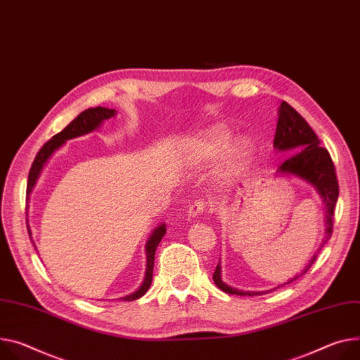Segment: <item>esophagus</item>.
I'll return each mask as SVG.
<instances>
[{
  "label": "esophagus",
  "mask_w": 360,
  "mask_h": 360,
  "mask_svg": "<svg viewBox=\"0 0 360 360\" xmlns=\"http://www.w3.org/2000/svg\"><path fill=\"white\" fill-rule=\"evenodd\" d=\"M207 202L205 201H197V202H193L191 207H189V212H188V215H189V218H198L200 215H202L204 212H205V210H207Z\"/></svg>",
  "instance_id": "esophagus-1"
}]
</instances>
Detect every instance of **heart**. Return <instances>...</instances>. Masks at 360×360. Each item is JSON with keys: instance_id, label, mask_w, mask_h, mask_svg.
Listing matches in <instances>:
<instances>
[{"instance_id": "heart-1", "label": "heart", "mask_w": 360, "mask_h": 360, "mask_svg": "<svg viewBox=\"0 0 360 360\" xmlns=\"http://www.w3.org/2000/svg\"><path fill=\"white\" fill-rule=\"evenodd\" d=\"M233 143V135L226 132L224 129H214L210 134L202 136L201 139L195 143V149H197L198 158L204 160H214L221 158L228 152ZM251 153V145L247 141L240 142L231 153L230 163H228V174L238 172L250 158Z\"/></svg>"}]
</instances>
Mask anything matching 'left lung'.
Wrapping results in <instances>:
<instances>
[{"mask_svg": "<svg viewBox=\"0 0 360 360\" xmlns=\"http://www.w3.org/2000/svg\"><path fill=\"white\" fill-rule=\"evenodd\" d=\"M274 148L278 152L294 150L290 153L287 159H284L277 169L281 175H294L304 179L310 185H313L317 193L321 197L326 215H324V237L321 244L316 250L314 255L310 258L306 269L285 284L296 280L297 277L307 273L311 264L316 261L319 252L332 237L333 231V215L339 197V182L336 178V168L330 158L329 150L320 146V139L314 134V130L309 126V123L303 119V116L292 109L287 102H281L278 108V122L276 127L274 136ZM214 283L218 288L228 294H237V296H257L261 291H243L234 287H230L221 280V266L218 263L214 274ZM284 285V284H283ZM267 292V291H263Z\"/></svg>", "mask_w": 360, "mask_h": 360, "instance_id": "left-lung-1", "label": "left lung"}]
</instances>
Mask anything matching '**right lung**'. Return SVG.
<instances>
[{
  "mask_svg": "<svg viewBox=\"0 0 360 360\" xmlns=\"http://www.w3.org/2000/svg\"><path fill=\"white\" fill-rule=\"evenodd\" d=\"M116 115L115 109H108V108H90L86 109L84 112H82L73 122H70L66 127H64L61 132H58L57 135H54L49 142H46L43 145V148L39 150V153L34 158V162H32V165L30 168L28 172V181H27V193H30L34 188L39 175L44 167V163L47 162V159L69 139H75L83 135H87L90 132H93L94 129L99 127L102 124L103 120H108L110 117H113ZM27 230L30 234V226L27 225ZM167 233V225L165 224H160L159 226H156L153 233L150 234L148 243H146V273H145V278L142 285L134 291L132 294H127V296L122 297L123 302H134L139 297H142L143 294L149 290L150 283H152V274H153V261H155V251L158 244L160 243L162 237L165 236ZM34 244V243H32ZM36 247V245H34Z\"/></svg>",
  "mask_w": 360,
  "mask_h": 360,
  "instance_id": "1",
  "label": "right lung"
}]
</instances>
